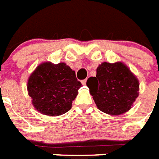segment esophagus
<instances>
[{
	"instance_id": "obj_1",
	"label": "esophagus",
	"mask_w": 159,
	"mask_h": 159,
	"mask_svg": "<svg viewBox=\"0 0 159 159\" xmlns=\"http://www.w3.org/2000/svg\"><path fill=\"white\" fill-rule=\"evenodd\" d=\"M86 82H87V80H84L81 81V83H82V84H83V85H85Z\"/></svg>"
}]
</instances>
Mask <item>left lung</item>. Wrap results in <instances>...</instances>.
I'll use <instances>...</instances> for the list:
<instances>
[{"label":"left lung","mask_w":159,"mask_h":159,"mask_svg":"<svg viewBox=\"0 0 159 159\" xmlns=\"http://www.w3.org/2000/svg\"><path fill=\"white\" fill-rule=\"evenodd\" d=\"M86 84L98 108L111 116L129 111L139 96V80L122 62H102Z\"/></svg>","instance_id":"1"}]
</instances>
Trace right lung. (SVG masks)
Masks as SVG:
<instances>
[{"label":"right lung","instance_id":"1","mask_svg":"<svg viewBox=\"0 0 159 159\" xmlns=\"http://www.w3.org/2000/svg\"><path fill=\"white\" fill-rule=\"evenodd\" d=\"M81 86L75 72L66 63L56 65L47 61L39 65L30 75L27 89L37 111L57 116L70 110Z\"/></svg>","mask_w":159,"mask_h":159}]
</instances>
